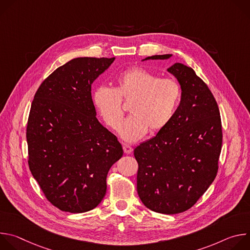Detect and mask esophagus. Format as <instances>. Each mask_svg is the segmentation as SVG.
Returning a JSON list of instances; mask_svg holds the SVG:
<instances>
[{"label":"esophagus","mask_w":250,"mask_h":250,"mask_svg":"<svg viewBox=\"0 0 250 250\" xmlns=\"http://www.w3.org/2000/svg\"><path fill=\"white\" fill-rule=\"evenodd\" d=\"M123 148H124V151H125V154H129V153H131L132 152V147L130 146H128V145H125V144H124V146H123Z\"/></svg>","instance_id":"1"}]
</instances>
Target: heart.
Wrapping results in <instances>:
<instances>
[{
  "mask_svg": "<svg viewBox=\"0 0 250 250\" xmlns=\"http://www.w3.org/2000/svg\"><path fill=\"white\" fill-rule=\"evenodd\" d=\"M116 84V88L105 85L96 87L92 103L104 124L117 129L124 113L121 101H132V116L119 129L125 141L133 142L148 130L156 133L165 128L180 104L182 91L179 83L172 78H159L145 68L123 71L117 76Z\"/></svg>",
  "mask_w": 250,
  "mask_h": 250,
  "instance_id": "obj_1",
  "label": "heart"
}]
</instances>
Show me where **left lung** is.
Masks as SVG:
<instances>
[{
	"mask_svg": "<svg viewBox=\"0 0 250 250\" xmlns=\"http://www.w3.org/2000/svg\"><path fill=\"white\" fill-rule=\"evenodd\" d=\"M167 70L181 85L180 104L170 124L133 154L141 202L153 211L175 215L192 208L215 180L223 130L217 101L195 71L182 63Z\"/></svg>",
	"mask_w": 250,
	"mask_h": 250,
	"instance_id": "obj_1",
	"label": "left lung"
}]
</instances>
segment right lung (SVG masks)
Segmentation results:
<instances>
[{
  "instance_id": "add662e5",
  "label": "right lung",
  "mask_w": 250,
  "mask_h": 250,
  "mask_svg": "<svg viewBox=\"0 0 250 250\" xmlns=\"http://www.w3.org/2000/svg\"><path fill=\"white\" fill-rule=\"evenodd\" d=\"M78 57L41 84L27 120L28 166L46 199L63 211L96 208L106 175L123 156L117 136L96 118L91 85L114 62Z\"/></svg>"
}]
</instances>
